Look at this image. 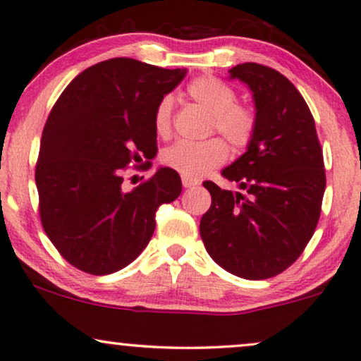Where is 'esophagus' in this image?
I'll return each instance as SVG.
<instances>
[{"instance_id":"esophagus-1","label":"esophagus","mask_w":361,"mask_h":361,"mask_svg":"<svg viewBox=\"0 0 361 361\" xmlns=\"http://www.w3.org/2000/svg\"><path fill=\"white\" fill-rule=\"evenodd\" d=\"M182 185H184V188H192L195 185H198V182L193 179H188V177H182Z\"/></svg>"}]
</instances>
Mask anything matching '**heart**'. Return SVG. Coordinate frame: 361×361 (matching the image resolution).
<instances>
[{
    "mask_svg": "<svg viewBox=\"0 0 361 361\" xmlns=\"http://www.w3.org/2000/svg\"><path fill=\"white\" fill-rule=\"evenodd\" d=\"M187 94L200 109L211 115L212 131L219 133L233 149L250 145L256 133V115L245 105L236 104V94L232 87L216 78L203 76L187 86ZM173 97H164L155 110L153 126L159 137H169L173 131ZM227 155V145L221 139L180 140L164 150L163 161L188 179H200L211 169L221 166Z\"/></svg>",
    "mask_w": 361,
    "mask_h": 361,
    "instance_id": "obj_1",
    "label": "heart"
}]
</instances>
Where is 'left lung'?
Here are the masks:
<instances>
[{
	"label": "left lung",
	"mask_w": 361,
	"mask_h": 361,
	"mask_svg": "<svg viewBox=\"0 0 361 361\" xmlns=\"http://www.w3.org/2000/svg\"><path fill=\"white\" fill-rule=\"evenodd\" d=\"M252 92L256 133L222 176L241 192L214 182L200 222L206 251L230 274L265 280L302 254L320 219L326 187L315 121L296 86L276 70L246 62L228 70Z\"/></svg>",
	"instance_id": "8db88e82"
}]
</instances>
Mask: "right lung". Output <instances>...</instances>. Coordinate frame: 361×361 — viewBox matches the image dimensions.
Returning <instances> with one entry per match:
<instances>
[{
  "mask_svg": "<svg viewBox=\"0 0 361 361\" xmlns=\"http://www.w3.org/2000/svg\"><path fill=\"white\" fill-rule=\"evenodd\" d=\"M185 73L109 59L73 78L52 107L35 180L44 232L73 267L91 275L125 269L149 245L157 209L180 195L171 168L131 192L121 184L128 164L155 158V110Z\"/></svg>",
  "mask_w": 361,
  "mask_h": 361,
  "instance_id": "obj_1",
  "label": "right lung"
}]
</instances>
